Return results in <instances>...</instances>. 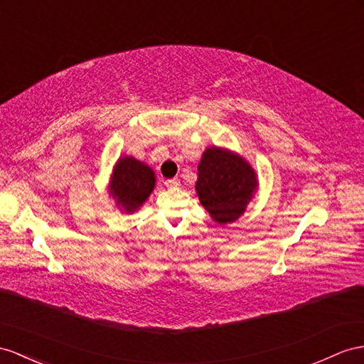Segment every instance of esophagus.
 I'll list each match as a JSON object with an SVG mask.
<instances>
[{
	"label": "esophagus",
	"instance_id": "34e87169",
	"mask_svg": "<svg viewBox=\"0 0 364 364\" xmlns=\"http://www.w3.org/2000/svg\"><path fill=\"white\" fill-rule=\"evenodd\" d=\"M164 184L167 186V188L175 189V188H178V186H180V180L178 178H171V180H166Z\"/></svg>",
	"mask_w": 364,
	"mask_h": 364
}]
</instances>
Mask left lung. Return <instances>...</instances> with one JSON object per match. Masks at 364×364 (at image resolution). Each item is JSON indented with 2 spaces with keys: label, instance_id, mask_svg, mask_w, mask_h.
<instances>
[{
  "label": "left lung",
  "instance_id": "obj_1",
  "mask_svg": "<svg viewBox=\"0 0 364 364\" xmlns=\"http://www.w3.org/2000/svg\"><path fill=\"white\" fill-rule=\"evenodd\" d=\"M257 188L255 171L243 156L217 146L204 151L195 191L203 208L218 225H228L243 215Z\"/></svg>",
  "mask_w": 364,
  "mask_h": 364
}]
</instances>
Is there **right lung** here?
Here are the masks:
<instances>
[{"label":"right lung","mask_w":364,"mask_h":364,"mask_svg":"<svg viewBox=\"0 0 364 364\" xmlns=\"http://www.w3.org/2000/svg\"><path fill=\"white\" fill-rule=\"evenodd\" d=\"M155 188V172L134 156H121L110 176L109 192L119 210L132 213Z\"/></svg>","instance_id":"1"}]
</instances>
